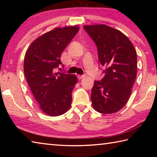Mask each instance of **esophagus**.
<instances>
[{"mask_svg":"<svg viewBox=\"0 0 157 157\" xmlns=\"http://www.w3.org/2000/svg\"><path fill=\"white\" fill-rule=\"evenodd\" d=\"M85 75H78V79H84V78H85Z\"/></svg>","mask_w":157,"mask_h":157,"instance_id":"34e87169","label":"esophagus"}]
</instances>
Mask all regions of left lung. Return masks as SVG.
I'll return each instance as SVG.
<instances>
[{"label":"left lung","instance_id":"obj_1","mask_svg":"<svg viewBox=\"0 0 157 157\" xmlns=\"http://www.w3.org/2000/svg\"><path fill=\"white\" fill-rule=\"evenodd\" d=\"M97 46L98 58L105 69L101 81H94L91 92L93 108L104 114L119 111L132 94L137 74L134 45L118 29L104 24L84 25Z\"/></svg>","mask_w":157,"mask_h":157}]
</instances>
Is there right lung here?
Masks as SVG:
<instances>
[{
	"instance_id": "add662e5",
	"label": "right lung",
	"mask_w": 157,
	"mask_h": 157,
	"mask_svg": "<svg viewBox=\"0 0 157 157\" xmlns=\"http://www.w3.org/2000/svg\"><path fill=\"white\" fill-rule=\"evenodd\" d=\"M78 31L77 25L56 28L36 38L25 52L26 80L40 108L48 115H61L71 107L78 78L55 70L62 65V52Z\"/></svg>"
}]
</instances>
